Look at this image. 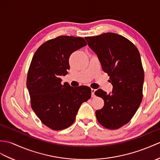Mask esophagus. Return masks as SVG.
<instances>
[{"label":"esophagus","instance_id":"obj_1","mask_svg":"<svg viewBox=\"0 0 160 160\" xmlns=\"http://www.w3.org/2000/svg\"><path fill=\"white\" fill-rule=\"evenodd\" d=\"M95 89H93V88H91V93H92V95H91V96H92V98H94V97H95Z\"/></svg>","mask_w":160,"mask_h":160}]
</instances>
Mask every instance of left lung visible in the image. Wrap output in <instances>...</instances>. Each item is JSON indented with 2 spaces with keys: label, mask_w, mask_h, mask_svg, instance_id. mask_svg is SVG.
I'll return each instance as SVG.
<instances>
[{
  "label": "left lung",
  "mask_w": 160,
  "mask_h": 160,
  "mask_svg": "<svg viewBox=\"0 0 160 160\" xmlns=\"http://www.w3.org/2000/svg\"><path fill=\"white\" fill-rule=\"evenodd\" d=\"M103 72L110 76L112 92L98 89L104 106L95 112L98 122L110 129L120 128L132 119L142 99L144 70L138 50L130 41L112 32L86 37Z\"/></svg>",
  "instance_id": "left-lung-1"
}]
</instances>
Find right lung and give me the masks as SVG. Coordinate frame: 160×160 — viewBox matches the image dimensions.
I'll return each instance as SVG.
<instances>
[{
	"label": "right lung",
	"instance_id": "1",
	"mask_svg": "<svg viewBox=\"0 0 160 160\" xmlns=\"http://www.w3.org/2000/svg\"><path fill=\"white\" fill-rule=\"evenodd\" d=\"M85 46L82 38L59 36L43 43L32 58L27 80L32 109L53 130L69 127L91 96V88L62 84L60 78L68 74L70 55Z\"/></svg>",
	"mask_w": 160,
	"mask_h": 160
}]
</instances>
